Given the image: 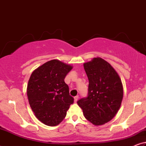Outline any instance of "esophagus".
Returning a JSON list of instances; mask_svg holds the SVG:
<instances>
[{"label": "esophagus", "instance_id": "1", "mask_svg": "<svg viewBox=\"0 0 146 146\" xmlns=\"http://www.w3.org/2000/svg\"><path fill=\"white\" fill-rule=\"evenodd\" d=\"M78 99V95H76L75 97H74V101H75V102H77Z\"/></svg>", "mask_w": 146, "mask_h": 146}]
</instances>
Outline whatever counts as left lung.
Wrapping results in <instances>:
<instances>
[{"mask_svg": "<svg viewBox=\"0 0 146 146\" xmlns=\"http://www.w3.org/2000/svg\"><path fill=\"white\" fill-rule=\"evenodd\" d=\"M89 80L88 95L78 100L85 118L95 125L108 122L117 114L123 98V86L110 63L97 57L84 64Z\"/></svg>", "mask_w": 146, "mask_h": 146, "instance_id": "obj_1", "label": "left lung"}]
</instances>
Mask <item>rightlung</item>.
I'll use <instances>...</instances> for the list:
<instances>
[{
    "label": "right lung",
    "instance_id": "obj_1",
    "mask_svg": "<svg viewBox=\"0 0 146 146\" xmlns=\"http://www.w3.org/2000/svg\"><path fill=\"white\" fill-rule=\"evenodd\" d=\"M73 66L51 60L31 73L27 87L29 104L35 117L49 126L58 125L74 101L64 82Z\"/></svg>",
    "mask_w": 146,
    "mask_h": 146
}]
</instances>
